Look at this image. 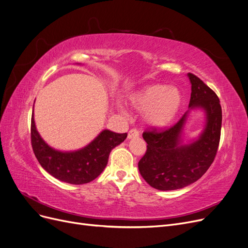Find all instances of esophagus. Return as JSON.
<instances>
[{
	"label": "esophagus",
	"mask_w": 248,
	"mask_h": 248,
	"mask_svg": "<svg viewBox=\"0 0 248 248\" xmlns=\"http://www.w3.org/2000/svg\"><path fill=\"white\" fill-rule=\"evenodd\" d=\"M140 136V131H138L136 128H133L129 132H128V138H134V137H138Z\"/></svg>",
	"instance_id": "esophagus-1"
}]
</instances>
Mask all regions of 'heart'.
I'll return each instance as SVG.
<instances>
[{
	"label": "heart",
	"instance_id": "1",
	"mask_svg": "<svg viewBox=\"0 0 248 248\" xmlns=\"http://www.w3.org/2000/svg\"><path fill=\"white\" fill-rule=\"evenodd\" d=\"M130 106L138 112H145L146 122L154 127L169 125L182 105V95L174 87L154 84L142 88L129 97Z\"/></svg>",
	"mask_w": 248,
	"mask_h": 248
}]
</instances>
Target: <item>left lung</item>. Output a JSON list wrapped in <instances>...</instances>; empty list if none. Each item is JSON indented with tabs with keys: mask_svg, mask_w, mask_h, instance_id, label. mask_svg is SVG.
<instances>
[{
	"mask_svg": "<svg viewBox=\"0 0 248 248\" xmlns=\"http://www.w3.org/2000/svg\"><path fill=\"white\" fill-rule=\"evenodd\" d=\"M191 82L189 108H202L206 125L197 140L180 144L187 112L167 129L151 127L142 133L147 143L144 155L138 162L143 179L158 190H175L189 185L207 171L213 164L220 143L222 108L216 93L202 79L188 73Z\"/></svg>",
	"mask_w": 248,
	"mask_h": 248,
	"instance_id": "obj_1",
	"label": "left lung"
}]
</instances>
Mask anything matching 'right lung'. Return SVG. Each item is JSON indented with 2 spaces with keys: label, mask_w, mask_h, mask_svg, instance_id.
Segmentation results:
<instances>
[{
  "label": "right lung",
  "mask_w": 248,
  "mask_h": 248,
  "mask_svg": "<svg viewBox=\"0 0 248 248\" xmlns=\"http://www.w3.org/2000/svg\"><path fill=\"white\" fill-rule=\"evenodd\" d=\"M126 137L127 133L104 130L82 150L58 152L44 141L35 128L33 113L31 117V145L38 163L48 174L70 184H85L94 180L106 168L111 151Z\"/></svg>",
  "instance_id": "obj_1"
}]
</instances>
